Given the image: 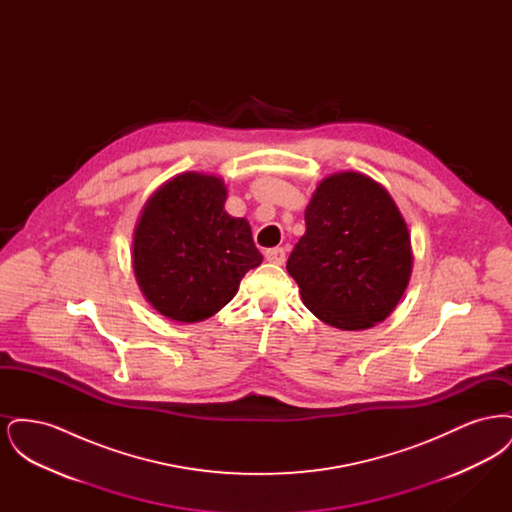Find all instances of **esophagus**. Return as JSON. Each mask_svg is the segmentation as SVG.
Here are the masks:
<instances>
[{
  "label": "esophagus",
  "instance_id": "34e87169",
  "mask_svg": "<svg viewBox=\"0 0 512 512\" xmlns=\"http://www.w3.org/2000/svg\"><path fill=\"white\" fill-rule=\"evenodd\" d=\"M265 259L268 263H274V265H284L286 261V249L284 247H272L265 251Z\"/></svg>",
  "mask_w": 512,
  "mask_h": 512
}]
</instances>
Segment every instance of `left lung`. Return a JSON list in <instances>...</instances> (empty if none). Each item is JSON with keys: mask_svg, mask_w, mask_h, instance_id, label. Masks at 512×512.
I'll list each match as a JSON object with an SVG mask.
<instances>
[{"mask_svg": "<svg viewBox=\"0 0 512 512\" xmlns=\"http://www.w3.org/2000/svg\"><path fill=\"white\" fill-rule=\"evenodd\" d=\"M305 226L286 265L305 307L340 330L390 317L407 290L413 251L388 190L361 172L332 174L311 197Z\"/></svg>", "mask_w": 512, "mask_h": 512, "instance_id": "obj_1", "label": "left lung"}]
</instances>
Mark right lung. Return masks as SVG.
Segmentation results:
<instances>
[{
  "label": "right lung",
  "mask_w": 512,
  "mask_h": 512,
  "mask_svg": "<svg viewBox=\"0 0 512 512\" xmlns=\"http://www.w3.org/2000/svg\"><path fill=\"white\" fill-rule=\"evenodd\" d=\"M219 176L184 172L147 199L134 230L132 267L151 307L178 322L213 317L263 255L251 226L224 211Z\"/></svg>",
  "instance_id": "obj_1"
}]
</instances>
